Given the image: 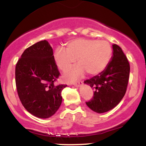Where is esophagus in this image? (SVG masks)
Segmentation results:
<instances>
[{
    "instance_id": "esophagus-1",
    "label": "esophagus",
    "mask_w": 146,
    "mask_h": 146,
    "mask_svg": "<svg viewBox=\"0 0 146 146\" xmlns=\"http://www.w3.org/2000/svg\"><path fill=\"white\" fill-rule=\"evenodd\" d=\"M83 82H75V83H73V86H74L75 87H79L81 85H82Z\"/></svg>"
}]
</instances>
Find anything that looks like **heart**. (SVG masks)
<instances>
[{"label": "heart", "instance_id": "heart-1", "mask_svg": "<svg viewBox=\"0 0 146 146\" xmlns=\"http://www.w3.org/2000/svg\"><path fill=\"white\" fill-rule=\"evenodd\" d=\"M112 56V48L106 40L78 38L68 42L65 51L57 48L53 59L60 70L65 71L77 60L78 65L64 74L65 81L72 82L81 78L85 71L89 75L100 74L105 70Z\"/></svg>", "mask_w": 146, "mask_h": 146}]
</instances>
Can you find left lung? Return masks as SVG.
Returning <instances> with one entry per match:
<instances>
[{"instance_id":"left-lung-1","label":"left lung","mask_w":146,"mask_h":146,"mask_svg":"<svg viewBox=\"0 0 146 146\" xmlns=\"http://www.w3.org/2000/svg\"><path fill=\"white\" fill-rule=\"evenodd\" d=\"M113 56L105 70L100 74L84 81L94 90V96L86 102L88 107L98 113L115 108L124 96L128 86L130 64L118 45L113 44Z\"/></svg>"}]
</instances>
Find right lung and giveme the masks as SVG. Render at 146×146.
Returning a JSON list of instances; mask_svg holds the SVG:
<instances>
[{"instance_id": "right-lung-1", "label": "right lung", "mask_w": 146, "mask_h": 146, "mask_svg": "<svg viewBox=\"0 0 146 146\" xmlns=\"http://www.w3.org/2000/svg\"><path fill=\"white\" fill-rule=\"evenodd\" d=\"M15 75L18 97L25 109L38 118L53 116L61 105L62 90L66 85L54 84L60 72L48 41H40L25 50Z\"/></svg>"}]
</instances>
